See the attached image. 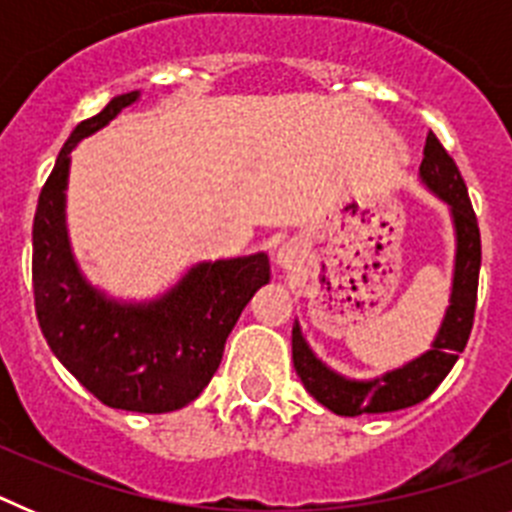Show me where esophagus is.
I'll list each match as a JSON object with an SVG mask.
<instances>
[{
	"mask_svg": "<svg viewBox=\"0 0 512 512\" xmlns=\"http://www.w3.org/2000/svg\"><path fill=\"white\" fill-rule=\"evenodd\" d=\"M277 264L282 266V269H292V266L297 264V246H292V243H287V246L279 248Z\"/></svg>",
	"mask_w": 512,
	"mask_h": 512,
	"instance_id": "esophagus-1",
	"label": "esophagus"
}]
</instances>
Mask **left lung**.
<instances>
[{"mask_svg":"<svg viewBox=\"0 0 512 512\" xmlns=\"http://www.w3.org/2000/svg\"><path fill=\"white\" fill-rule=\"evenodd\" d=\"M420 179L431 192H436L451 207L456 230V266L454 287H451V305L446 310L441 330L431 351H425L415 361L402 369L387 372L372 382H356L341 374L330 372L328 366L310 351L302 338L300 325L292 328V361L297 377L302 379L305 390L320 405L333 410L336 415L356 418L366 413H392V410L413 408L436 390L446 379L451 366L456 364L472 333L474 307H477L479 264H482V241H479L477 215L469 202L467 184L461 179L459 166L449 151L441 146L436 133H428L423 148Z\"/></svg>","mask_w":512,"mask_h":512,"instance_id":"left-lung-1","label":"left lung"}]
</instances>
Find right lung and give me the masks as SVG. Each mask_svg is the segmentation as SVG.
I'll use <instances>...</instances> for the list:
<instances>
[{
    "label": "right lung",
    "instance_id": "1",
    "mask_svg": "<svg viewBox=\"0 0 512 512\" xmlns=\"http://www.w3.org/2000/svg\"><path fill=\"white\" fill-rule=\"evenodd\" d=\"M135 99L138 92L115 97L63 143L33 220V295L51 351L99 402L130 413H171L210 384L235 320L269 282V259L253 253L197 264L148 305L107 300L81 277L63 220L69 153Z\"/></svg>",
    "mask_w": 512,
    "mask_h": 512
}]
</instances>
